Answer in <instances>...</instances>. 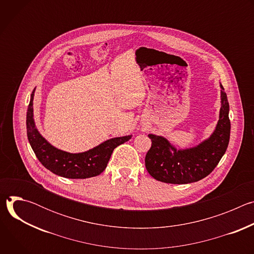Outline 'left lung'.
<instances>
[{"mask_svg": "<svg viewBox=\"0 0 254 254\" xmlns=\"http://www.w3.org/2000/svg\"><path fill=\"white\" fill-rule=\"evenodd\" d=\"M221 87L219 121L209 138L198 146L177 150L164 136L149 134L152 147L144 159L149 174L158 181L169 184L194 183L207 177L225 154L230 138L229 103Z\"/></svg>", "mask_w": 254, "mask_h": 254, "instance_id": "1", "label": "left lung"}]
</instances>
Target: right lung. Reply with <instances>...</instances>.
I'll use <instances>...</instances> for the list:
<instances>
[{
  "label": "right lung",
  "mask_w": 254,
  "mask_h": 254,
  "mask_svg": "<svg viewBox=\"0 0 254 254\" xmlns=\"http://www.w3.org/2000/svg\"><path fill=\"white\" fill-rule=\"evenodd\" d=\"M34 93L35 88L31 93L27 111L28 139L40 163L55 175L68 179H86L98 176L105 170L114 150L131 137V135H126L107 139L97 147L78 154L58 150L40 134L35 126L33 118Z\"/></svg>",
  "instance_id": "obj_1"
}]
</instances>
